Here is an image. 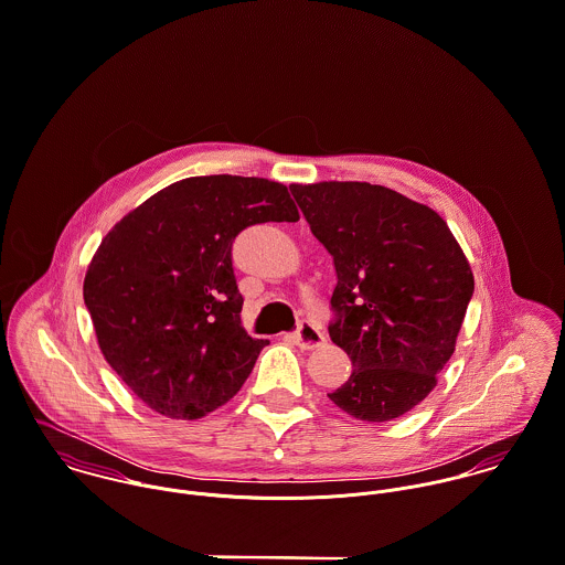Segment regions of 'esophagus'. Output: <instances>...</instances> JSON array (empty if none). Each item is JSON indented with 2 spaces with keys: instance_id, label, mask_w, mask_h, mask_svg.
<instances>
[{
  "instance_id": "esophagus-1",
  "label": "esophagus",
  "mask_w": 565,
  "mask_h": 565,
  "mask_svg": "<svg viewBox=\"0 0 565 565\" xmlns=\"http://www.w3.org/2000/svg\"><path fill=\"white\" fill-rule=\"evenodd\" d=\"M294 343L300 350H316V348L326 343V337H323L322 328L318 323L302 322L298 326V330L294 332Z\"/></svg>"
}]
</instances>
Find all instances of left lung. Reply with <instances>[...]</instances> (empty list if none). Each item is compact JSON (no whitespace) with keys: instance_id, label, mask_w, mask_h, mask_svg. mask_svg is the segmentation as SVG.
<instances>
[{"instance_id":"1","label":"left lung","mask_w":565,"mask_h":565,"mask_svg":"<svg viewBox=\"0 0 565 565\" xmlns=\"http://www.w3.org/2000/svg\"><path fill=\"white\" fill-rule=\"evenodd\" d=\"M289 189L337 271L328 334L352 374L328 398L356 419L401 417L433 392L455 352L472 269L433 209L387 186Z\"/></svg>"}]
</instances>
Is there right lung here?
<instances>
[{"mask_svg":"<svg viewBox=\"0 0 565 565\" xmlns=\"http://www.w3.org/2000/svg\"><path fill=\"white\" fill-rule=\"evenodd\" d=\"M298 220L285 184L222 173L162 189L106 235L84 305L104 359L137 398L198 419L242 390L269 341L243 330L233 243L247 226Z\"/></svg>","mask_w":565,"mask_h":565,"instance_id":"1","label":"right lung"}]
</instances>
